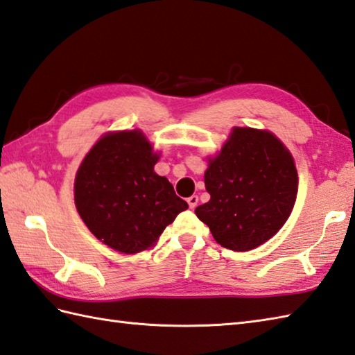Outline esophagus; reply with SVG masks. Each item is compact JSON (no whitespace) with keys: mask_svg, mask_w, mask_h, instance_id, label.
Returning a JSON list of instances; mask_svg holds the SVG:
<instances>
[{"mask_svg":"<svg viewBox=\"0 0 355 355\" xmlns=\"http://www.w3.org/2000/svg\"><path fill=\"white\" fill-rule=\"evenodd\" d=\"M187 202H188V207H190V209H194L196 207H198L199 198H198V196H190V198L187 199Z\"/></svg>","mask_w":355,"mask_h":355,"instance_id":"esophagus-1","label":"esophagus"}]
</instances>
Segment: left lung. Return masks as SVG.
<instances>
[{
  "label": "left lung",
  "mask_w": 355,
  "mask_h": 355,
  "mask_svg": "<svg viewBox=\"0 0 355 355\" xmlns=\"http://www.w3.org/2000/svg\"><path fill=\"white\" fill-rule=\"evenodd\" d=\"M209 202L196 216L226 249L246 252L277 234L291 214L297 171L286 146L270 132L235 128L205 173Z\"/></svg>",
  "instance_id": "obj_1"
}]
</instances>
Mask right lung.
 <instances>
[{
	"mask_svg": "<svg viewBox=\"0 0 355 355\" xmlns=\"http://www.w3.org/2000/svg\"><path fill=\"white\" fill-rule=\"evenodd\" d=\"M157 157L139 130L109 133L85 156L74 184L76 208L109 248L124 254L152 249L188 208L168 179L153 171Z\"/></svg>",
	"mask_w": 355,
	"mask_h": 355,
	"instance_id": "obj_1",
	"label": "right lung"
}]
</instances>
